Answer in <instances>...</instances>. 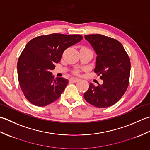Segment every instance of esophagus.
<instances>
[{"label":"esophagus","mask_w":150,"mask_h":150,"mask_svg":"<svg viewBox=\"0 0 150 150\" xmlns=\"http://www.w3.org/2000/svg\"><path fill=\"white\" fill-rule=\"evenodd\" d=\"M79 81V79L77 78H71L70 79V81L72 82H76Z\"/></svg>","instance_id":"34e87169"}]
</instances>
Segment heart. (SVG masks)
<instances>
[{
  "label": "heart",
  "instance_id": "b5f03b06",
  "mask_svg": "<svg viewBox=\"0 0 150 150\" xmlns=\"http://www.w3.org/2000/svg\"><path fill=\"white\" fill-rule=\"evenodd\" d=\"M79 73V69H75L74 71V73H75V74H78V73Z\"/></svg>",
  "mask_w": 150,
  "mask_h": 150
}]
</instances>
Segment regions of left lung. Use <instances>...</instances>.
I'll use <instances>...</instances> for the list:
<instances>
[{
	"label": "left lung",
	"mask_w": 150,
	"mask_h": 150,
	"mask_svg": "<svg viewBox=\"0 0 150 150\" xmlns=\"http://www.w3.org/2000/svg\"><path fill=\"white\" fill-rule=\"evenodd\" d=\"M85 39L97 53L95 73L100 75L103 84L90 83L84 97L97 108H107L119 101L129 82L131 64L128 53L119 41L100 34L87 35Z\"/></svg>",
	"instance_id": "left-lung-1"
}]
</instances>
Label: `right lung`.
<instances>
[{
    "instance_id": "obj_1",
    "label": "right lung",
    "mask_w": 150,
    "mask_h": 150,
    "mask_svg": "<svg viewBox=\"0 0 150 150\" xmlns=\"http://www.w3.org/2000/svg\"><path fill=\"white\" fill-rule=\"evenodd\" d=\"M82 39L81 35L53 33L28 42L18 59L17 73L21 90L30 103L42 107L60 97L68 80L54 79L52 71L64 50Z\"/></svg>"
}]
</instances>
